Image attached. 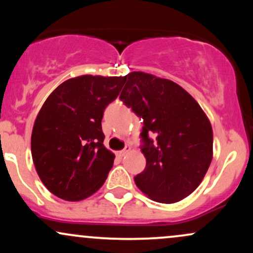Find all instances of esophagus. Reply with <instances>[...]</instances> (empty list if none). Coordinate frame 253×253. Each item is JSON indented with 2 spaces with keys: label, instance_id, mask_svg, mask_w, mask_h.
Here are the masks:
<instances>
[{
  "label": "esophagus",
  "instance_id": "esophagus-1",
  "mask_svg": "<svg viewBox=\"0 0 253 253\" xmlns=\"http://www.w3.org/2000/svg\"><path fill=\"white\" fill-rule=\"evenodd\" d=\"M129 151H130V146H126V147H125V149H124L123 151H119V152H118V155L120 156V157H124L125 155H127V153H128Z\"/></svg>",
  "mask_w": 253,
  "mask_h": 253
}]
</instances>
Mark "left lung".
<instances>
[{"mask_svg": "<svg viewBox=\"0 0 253 253\" xmlns=\"http://www.w3.org/2000/svg\"><path fill=\"white\" fill-rule=\"evenodd\" d=\"M126 80L121 101L144 119L146 168L135 176L136 187L156 202L181 201L199 187L213 158L210 119L172 81L141 71L129 72Z\"/></svg>", "mask_w": 253, "mask_h": 253, "instance_id": "left-lung-1", "label": "left lung"}]
</instances>
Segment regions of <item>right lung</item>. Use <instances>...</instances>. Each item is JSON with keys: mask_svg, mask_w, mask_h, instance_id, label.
<instances>
[{"mask_svg": "<svg viewBox=\"0 0 253 253\" xmlns=\"http://www.w3.org/2000/svg\"><path fill=\"white\" fill-rule=\"evenodd\" d=\"M125 78L82 75L66 80L38 113L32 158L43 185L59 199L82 201L107 179L115 156L103 145L101 121Z\"/></svg>", "mask_w": 253, "mask_h": 253, "instance_id": "right-lung-1", "label": "right lung"}]
</instances>
